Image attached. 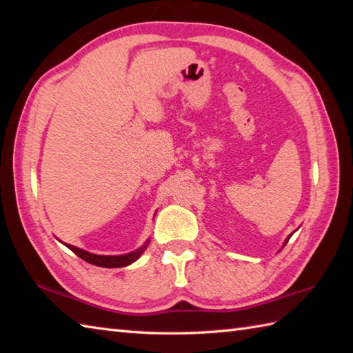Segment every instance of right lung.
I'll return each mask as SVG.
<instances>
[{
	"label": "right lung",
	"mask_w": 353,
	"mask_h": 353,
	"mask_svg": "<svg viewBox=\"0 0 353 353\" xmlns=\"http://www.w3.org/2000/svg\"><path fill=\"white\" fill-rule=\"evenodd\" d=\"M66 245H68V249L76 253L79 258L85 259L86 262H89V264L106 267V268H118V267H125V265L132 264V262H134L139 258V254L144 252L147 247V245H142L141 249H138L137 252H132L127 254H118V256H104V254L89 253L83 249H79V247H76V245H71V244H66Z\"/></svg>",
	"instance_id": "obj_1"
}]
</instances>
